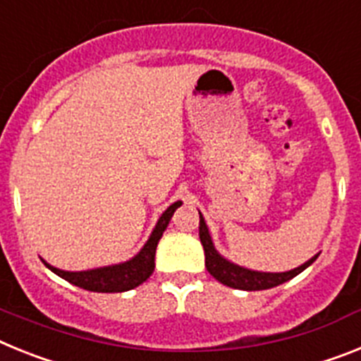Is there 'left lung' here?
<instances>
[{
	"label": "left lung",
	"instance_id": "obj_1",
	"mask_svg": "<svg viewBox=\"0 0 361 361\" xmlns=\"http://www.w3.org/2000/svg\"><path fill=\"white\" fill-rule=\"evenodd\" d=\"M200 240H202L203 250H205L207 271L211 272L219 283L240 290H265L271 289V287H276V285L285 283V281H289L290 278L298 276L302 271H305L318 258V255H314L311 259H307L305 263H302L300 267L290 269V271L285 272H262L241 267V265L233 263L231 259H227L216 250L214 241H212L211 233H209V227H207L205 218L202 216V212H200Z\"/></svg>",
	"mask_w": 361,
	"mask_h": 361
}]
</instances>
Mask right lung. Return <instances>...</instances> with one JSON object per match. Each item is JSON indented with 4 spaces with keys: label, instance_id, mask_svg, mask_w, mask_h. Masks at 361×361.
Returning a JSON list of instances; mask_svg holds the SVG:
<instances>
[{
    "label": "right lung",
    "instance_id": "obj_1",
    "mask_svg": "<svg viewBox=\"0 0 361 361\" xmlns=\"http://www.w3.org/2000/svg\"><path fill=\"white\" fill-rule=\"evenodd\" d=\"M180 205L181 202H174L167 211L159 216L158 224L152 228V233H150L149 240L145 241V245L140 249L136 256H133L127 262L89 269V271H61V269L47 263L45 259H43V263L47 265V269H50L59 278L67 280L68 283L76 285V287H81V289L85 290H92V293H125V290L134 289L137 285H142L154 271L158 241L163 236V231L167 228L174 211Z\"/></svg>",
    "mask_w": 361,
    "mask_h": 361
}]
</instances>
